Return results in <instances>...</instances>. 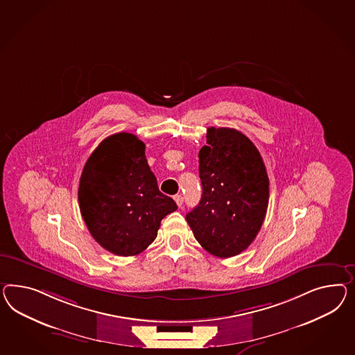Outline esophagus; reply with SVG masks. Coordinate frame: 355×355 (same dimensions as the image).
I'll return each mask as SVG.
<instances>
[{"label":"esophagus","mask_w":355,"mask_h":355,"mask_svg":"<svg viewBox=\"0 0 355 355\" xmlns=\"http://www.w3.org/2000/svg\"><path fill=\"white\" fill-rule=\"evenodd\" d=\"M174 200H175V202H177V205H178V207H180V208H182V205H183L182 195H175V196H174Z\"/></svg>","instance_id":"esophagus-1"}]
</instances>
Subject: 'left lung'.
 Returning <instances> with one entry per match:
<instances>
[{"instance_id":"8db88e82","label":"left lung","mask_w":355,"mask_h":355,"mask_svg":"<svg viewBox=\"0 0 355 355\" xmlns=\"http://www.w3.org/2000/svg\"><path fill=\"white\" fill-rule=\"evenodd\" d=\"M200 202L186 214L204 250L229 259L247 250L263 223L268 177L259 150L231 128H208L199 153Z\"/></svg>"}]
</instances>
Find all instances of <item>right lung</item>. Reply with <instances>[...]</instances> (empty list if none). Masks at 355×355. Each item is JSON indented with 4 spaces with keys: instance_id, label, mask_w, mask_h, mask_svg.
Instances as JSON below:
<instances>
[{
    "instance_id": "right-lung-1",
    "label": "right lung",
    "mask_w": 355,
    "mask_h": 355,
    "mask_svg": "<svg viewBox=\"0 0 355 355\" xmlns=\"http://www.w3.org/2000/svg\"><path fill=\"white\" fill-rule=\"evenodd\" d=\"M144 142L116 133L96 147L81 173L78 204L92 236L116 256H135L157 236L160 222L177 209L159 191Z\"/></svg>"
}]
</instances>
